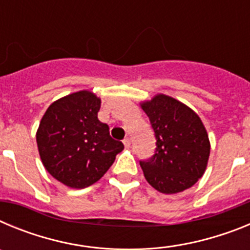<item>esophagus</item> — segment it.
<instances>
[{"mask_svg": "<svg viewBox=\"0 0 250 250\" xmlns=\"http://www.w3.org/2000/svg\"><path fill=\"white\" fill-rule=\"evenodd\" d=\"M123 143H124V145H125V146H130V139L129 138H125L123 140Z\"/></svg>", "mask_w": 250, "mask_h": 250, "instance_id": "1", "label": "esophagus"}]
</instances>
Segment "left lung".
<instances>
[{
  "label": "left lung",
  "mask_w": 250,
  "mask_h": 250,
  "mask_svg": "<svg viewBox=\"0 0 250 250\" xmlns=\"http://www.w3.org/2000/svg\"><path fill=\"white\" fill-rule=\"evenodd\" d=\"M140 105L156 139L155 154L140 161L145 179L164 194L189 189L203 176L210 154L202 120L185 104L163 94Z\"/></svg>",
  "instance_id": "obj_1"
}]
</instances>
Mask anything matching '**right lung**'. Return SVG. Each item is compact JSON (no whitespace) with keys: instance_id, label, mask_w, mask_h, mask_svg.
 <instances>
[{"instance_id":"obj_1","label":"right lung","mask_w":250,"mask_h":250,"mask_svg":"<svg viewBox=\"0 0 250 250\" xmlns=\"http://www.w3.org/2000/svg\"><path fill=\"white\" fill-rule=\"evenodd\" d=\"M101 100L83 90L48 106L36 132L40 158L60 183L83 189L109 170L124 144L98 119Z\"/></svg>"}]
</instances>
